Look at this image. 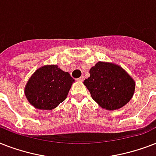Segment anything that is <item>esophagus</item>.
Listing matches in <instances>:
<instances>
[{"label": "esophagus", "instance_id": "34e87169", "mask_svg": "<svg viewBox=\"0 0 156 156\" xmlns=\"http://www.w3.org/2000/svg\"><path fill=\"white\" fill-rule=\"evenodd\" d=\"M84 79H85V78H84V76H81L80 78H78L77 80L80 81V82H83V81H84Z\"/></svg>", "mask_w": 156, "mask_h": 156}]
</instances>
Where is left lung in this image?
Here are the masks:
<instances>
[{
	"label": "left lung",
	"instance_id": "1",
	"mask_svg": "<svg viewBox=\"0 0 156 156\" xmlns=\"http://www.w3.org/2000/svg\"><path fill=\"white\" fill-rule=\"evenodd\" d=\"M84 85L95 102L107 110L125 106L133 97L135 82L121 66L99 61L90 69Z\"/></svg>",
	"mask_w": 156,
	"mask_h": 156
}]
</instances>
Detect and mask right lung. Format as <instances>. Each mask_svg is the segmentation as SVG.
<instances>
[{"label": "right lung", "mask_w": 156, "mask_h": 156, "mask_svg": "<svg viewBox=\"0 0 156 156\" xmlns=\"http://www.w3.org/2000/svg\"><path fill=\"white\" fill-rule=\"evenodd\" d=\"M73 82L68 72L56 65L42 66L29 78L26 97L35 108L52 110L66 100Z\"/></svg>", "instance_id": "add662e5"}]
</instances>
